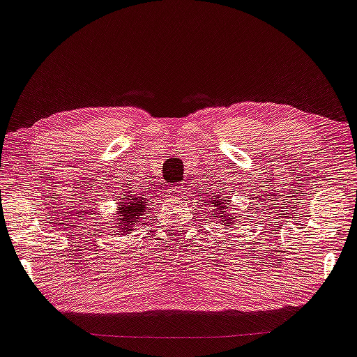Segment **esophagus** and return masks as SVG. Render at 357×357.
<instances>
[{"label":"esophagus","mask_w":357,"mask_h":357,"mask_svg":"<svg viewBox=\"0 0 357 357\" xmlns=\"http://www.w3.org/2000/svg\"><path fill=\"white\" fill-rule=\"evenodd\" d=\"M183 191H185V188H181V186H177V192H178V196L181 197L183 196Z\"/></svg>","instance_id":"1"}]
</instances>
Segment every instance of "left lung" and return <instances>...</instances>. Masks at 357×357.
Here are the masks:
<instances>
[{
	"mask_svg": "<svg viewBox=\"0 0 357 357\" xmlns=\"http://www.w3.org/2000/svg\"><path fill=\"white\" fill-rule=\"evenodd\" d=\"M228 197L230 196H225V194H222V196H216L213 200H206L205 202V206H208V210H210L214 214V219L218 222H222V225H238L241 224V220H234L233 218V213H228V208L231 205L228 204ZM211 218V214H210Z\"/></svg>",
	"mask_w": 357,
	"mask_h": 357,
	"instance_id": "8db88e82",
	"label": "left lung"
}]
</instances>
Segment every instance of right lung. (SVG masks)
I'll return each mask as SVG.
<instances>
[{
    "label": "right lung",
    "mask_w": 357,
    "mask_h": 357,
    "mask_svg": "<svg viewBox=\"0 0 357 357\" xmlns=\"http://www.w3.org/2000/svg\"><path fill=\"white\" fill-rule=\"evenodd\" d=\"M124 202L118 204V213H116V222L113 224V231H118L119 234H130L138 224L143 222V216L147 214V199L137 196L127 191V194H123Z\"/></svg>",
    "instance_id": "right-lung-1"
}]
</instances>
